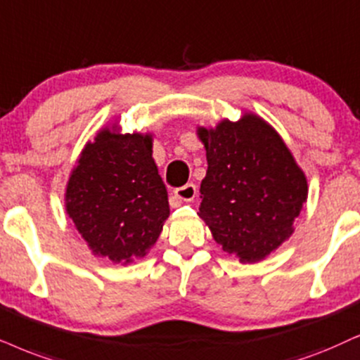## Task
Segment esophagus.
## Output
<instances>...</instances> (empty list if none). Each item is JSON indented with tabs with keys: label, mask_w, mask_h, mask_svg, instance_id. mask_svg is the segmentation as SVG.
Here are the masks:
<instances>
[{
	"label": "esophagus",
	"mask_w": 360,
	"mask_h": 360,
	"mask_svg": "<svg viewBox=\"0 0 360 360\" xmlns=\"http://www.w3.org/2000/svg\"><path fill=\"white\" fill-rule=\"evenodd\" d=\"M195 194H198V189H195L194 184H186L183 188H177L174 191V198L179 199V201H186V202H191L193 199L195 198Z\"/></svg>",
	"instance_id": "obj_1"
}]
</instances>
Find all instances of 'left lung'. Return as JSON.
<instances>
[{
    "label": "left lung",
    "instance_id": "obj_1",
    "mask_svg": "<svg viewBox=\"0 0 360 360\" xmlns=\"http://www.w3.org/2000/svg\"><path fill=\"white\" fill-rule=\"evenodd\" d=\"M206 148L199 216L222 249L243 264L262 261L294 233L307 177L284 139L261 116L198 127Z\"/></svg>",
    "mask_w": 360,
    "mask_h": 360
}]
</instances>
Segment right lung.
Segmentation results:
<instances>
[{
	"label": "right lung",
	"mask_w": 360,
	"mask_h": 360,
	"mask_svg": "<svg viewBox=\"0 0 360 360\" xmlns=\"http://www.w3.org/2000/svg\"><path fill=\"white\" fill-rule=\"evenodd\" d=\"M65 207L94 256L122 266L146 256L169 217L153 134L103 127L72 167Z\"/></svg>",
	"instance_id": "1"
}]
</instances>
